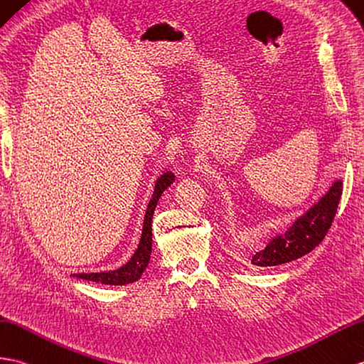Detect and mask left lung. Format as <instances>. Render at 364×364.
<instances>
[{"label":"left lung","mask_w":364,"mask_h":364,"mask_svg":"<svg viewBox=\"0 0 364 364\" xmlns=\"http://www.w3.org/2000/svg\"><path fill=\"white\" fill-rule=\"evenodd\" d=\"M341 186V181H336L326 196L307 210V214L290 226V230L259 250L251 259L252 264L257 267L282 265L314 251L331 230L343 193Z\"/></svg>","instance_id":"8db88e82"}]
</instances>
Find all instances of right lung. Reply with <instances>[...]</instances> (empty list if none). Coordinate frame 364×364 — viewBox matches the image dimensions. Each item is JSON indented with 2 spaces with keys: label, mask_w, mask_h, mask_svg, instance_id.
<instances>
[{
  "label": "right lung",
  "mask_w": 364,
  "mask_h": 364,
  "mask_svg": "<svg viewBox=\"0 0 364 364\" xmlns=\"http://www.w3.org/2000/svg\"><path fill=\"white\" fill-rule=\"evenodd\" d=\"M173 180H175V175L172 172H166L158 178L155 184L154 197H151L149 203L147 210H146V218H144V228H142L139 247L136 252L133 255V257L127 262L124 267L113 269V272L79 273L74 276L79 279H87V281L100 282L107 285H125V284H132L134 281H138L144 269L147 268L150 255H151V218H154L156 203L159 197H161V193L173 183Z\"/></svg>",
  "instance_id": "1"
}]
</instances>
